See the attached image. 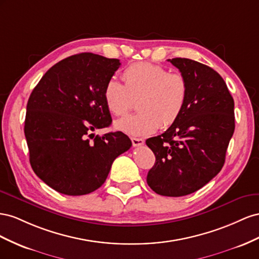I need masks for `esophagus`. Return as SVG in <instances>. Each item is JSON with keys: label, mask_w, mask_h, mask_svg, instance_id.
Wrapping results in <instances>:
<instances>
[{"label": "esophagus", "mask_w": 259, "mask_h": 259, "mask_svg": "<svg viewBox=\"0 0 259 259\" xmlns=\"http://www.w3.org/2000/svg\"><path fill=\"white\" fill-rule=\"evenodd\" d=\"M131 142H132V145H134L135 147L141 146L144 144V140L141 138H131Z\"/></svg>", "instance_id": "esophagus-1"}]
</instances>
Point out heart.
Returning a JSON list of instances; mask_svg holds the SVG:
<instances>
[{
  "label": "heart",
  "mask_w": 259,
  "mask_h": 259,
  "mask_svg": "<svg viewBox=\"0 0 259 259\" xmlns=\"http://www.w3.org/2000/svg\"><path fill=\"white\" fill-rule=\"evenodd\" d=\"M124 84L112 78L104 88V100L115 116H123L135 106L139 112L115 122L124 134L141 137L158 128H168L181 116L188 100V81L180 72L152 63H136L122 72Z\"/></svg>",
  "instance_id": "1"
}]
</instances>
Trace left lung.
I'll use <instances>...</instances> for the list:
<instances>
[{
	"instance_id": "8db88e82",
	"label": "left lung",
	"mask_w": 259,
	"mask_h": 259,
	"mask_svg": "<svg viewBox=\"0 0 259 259\" xmlns=\"http://www.w3.org/2000/svg\"><path fill=\"white\" fill-rule=\"evenodd\" d=\"M186 77L188 100L164 134L146 140L156 161L147 174L159 195L184 196L203 188L221 170L234 132V101L217 71L189 58L168 60Z\"/></svg>"
}]
</instances>
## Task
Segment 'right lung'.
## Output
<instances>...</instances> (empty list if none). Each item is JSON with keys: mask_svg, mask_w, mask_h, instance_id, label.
I'll use <instances>...</instances> for the list:
<instances>
[{"mask_svg": "<svg viewBox=\"0 0 259 259\" xmlns=\"http://www.w3.org/2000/svg\"><path fill=\"white\" fill-rule=\"evenodd\" d=\"M117 58L69 56L51 67L27 103L25 137L34 174L66 195H84L105 182L113 161L132 143L120 131L94 137L112 122L104 88Z\"/></svg>", "mask_w": 259, "mask_h": 259, "instance_id": "add662e5", "label": "right lung"}]
</instances>
